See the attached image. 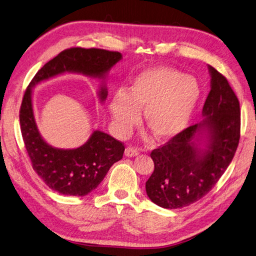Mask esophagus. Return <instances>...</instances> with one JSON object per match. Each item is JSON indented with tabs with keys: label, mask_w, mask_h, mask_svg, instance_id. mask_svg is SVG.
Returning <instances> with one entry per match:
<instances>
[{
	"label": "esophagus",
	"mask_w": 256,
	"mask_h": 256,
	"mask_svg": "<svg viewBox=\"0 0 256 256\" xmlns=\"http://www.w3.org/2000/svg\"><path fill=\"white\" fill-rule=\"evenodd\" d=\"M124 154H126V156H128V158H134V156H137L139 154V152L133 146H128L126 149Z\"/></svg>",
	"instance_id": "34e87169"
}]
</instances>
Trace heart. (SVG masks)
Masks as SVG:
<instances>
[{
	"label": "heart",
	"mask_w": 256,
	"mask_h": 256,
	"mask_svg": "<svg viewBox=\"0 0 256 256\" xmlns=\"http://www.w3.org/2000/svg\"><path fill=\"white\" fill-rule=\"evenodd\" d=\"M201 96L196 78L169 67H153L132 80L128 92H117L110 114L120 135L130 133L140 112L146 128L158 142H169L187 128Z\"/></svg>",
	"instance_id": "heart-1"
}]
</instances>
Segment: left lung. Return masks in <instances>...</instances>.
Wrapping results in <instances>:
<instances>
[{
    "label": "left lung",
    "instance_id": "obj_1",
    "mask_svg": "<svg viewBox=\"0 0 256 256\" xmlns=\"http://www.w3.org/2000/svg\"><path fill=\"white\" fill-rule=\"evenodd\" d=\"M210 92L202 121L185 128L151 153L154 171L146 180L150 200L180 208L200 200L232 162L240 137V107L228 80L212 66Z\"/></svg>",
    "mask_w": 256,
    "mask_h": 256
}]
</instances>
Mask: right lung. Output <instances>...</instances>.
<instances>
[{
    "mask_svg": "<svg viewBox=\"0 0 256 256\" xmlns=\"http://www.w3.org/2000/svg\"><path fill=\"white\" fill-rule=\"evenodd\" d=\"M122 60L119 52L102 48H71L46 62L32 80L20 108V126L32 169L53 190L64 196H84L98 186L112 164L120 160L124 146L101 130H94L76 149H58L40 135L32 110V88L64 73H80L98 78V98H107L105 80L110 70Z\"/></svg>",
    "mask_w": 256,
    "mask_h": 256,
    "instance_id": "obj_1",
    "label": "right lung"
}]
</instances>
